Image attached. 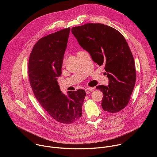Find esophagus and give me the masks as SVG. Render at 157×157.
<instances>
[{
  "label": "esophagus",
  "mask_w": 157,
  "mask_h": 157,
  "mask_svg": "<svg viewBox=\"0 0 157 157\" xmlns=\"http://www.w3.org/2000/svg\"><path fill=\"white\" fill-rule=\"evenodd\" d=\"M94 90V87H87L86 89V94L91 93Z\"/></svg>",
  "instance_id": "34e87169"
}]
</instances>
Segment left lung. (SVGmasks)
I'll list each match as a JSON object with an SVG mask.
<instances>
[{
	"mask_svg": "<svg viewBox=\"0 0 157 157\" xmlns=\"http://www.w3.org/2000/svg\"><path fill=\"white\" fill-rule=\"evenodd\" d=\"M71 32L93 60L104 66L109 85L96 86L104 95L102 109L118 113L128 104L136 81L135 61L126 40L116 29L101 24L75 27Z\"/></svg>",
	"mask_w": 157,
	"mask_h": 157,
	"instance_id": "left-lung-1",
	"label": "left lung"
}]
</instances>
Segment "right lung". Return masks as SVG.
I'll list each match as a JSON object with an SVG mask.
<instances>
[{
  "label": "right lung",
  "instance_id": "right-lung-1",
  "mask_svg": "<svg viewBox=\"0 0 157 157\" xmlns=\"http://www.w3.org/2000/svg\"><path fill=\"white\" fill-rule=\"evenodd\" d=\"M70 32L69 27L40 38L32 49L28 67L30 84L36 99L52 118L64 124H73L81 117L86 95L84 89H78L66 96L57 81L61 74Z\"/></svg>",
  "mask_w": 157,
  "mask_h": 157
}]
</instances>
